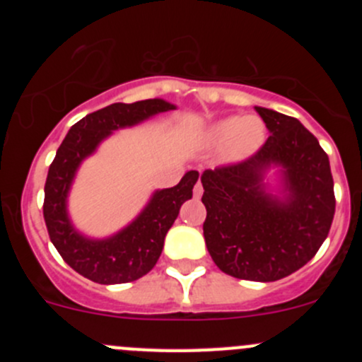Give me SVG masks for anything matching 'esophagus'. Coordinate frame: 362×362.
Segmentation results:
<instances>
[{
	"label": "esophagus",
	"mask_w": 362,
	"mask_h": 362,
	"mask_svg": "<svg viewBox=\"0 0 362 362\" xmlns=\"http://www.w3.org/2000/svg\"><path fill=\"white\" fill-rule=\"evenodd\" d=\"M194 198H202V194H203V185H202V182H196V185H194Z\"/></svg>",
	"instance_id": "obj_1"
}]
</instances>
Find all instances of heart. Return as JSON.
<instances>
[{"instance_id":"heart-1","label":"heart","mask_w":362,"mask_h":362,"mask_svg":"<svg viewBox=\"0 0 362 362\" xmlns=\"http://www.w3.org/2000/svg\"><path fill=\"white\" fill-rule=\"evenodd\" d=\"M266 127L259 117H226L204 129L202 141L206 147H222L229 163L250 158L264 144Z\"/></svg>"}]
</instances>
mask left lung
<instances>
[{"mask_svg": "<svg viewBox=\"0 0 362 362\" xmlns=\"http://www.w3.org/2000/svg\"><path fill=\"white\" fill-rule=\"evenodd\" d=\"M269 131L243 163L202 173L204 242L218 269L235 279L275 282L305 266L327 238L334 217L329 158L298 119L255 107ZM279 167L281 187L265 173Z\"/></svg>", "mask_w": 362, "mask_h": 362, "instance_id": "1", "label": "left lung"}]
</instances>
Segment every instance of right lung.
Masks as SVG:
<instances>
[{
	"label": "right lung",
	"mask_w": 362,
	"mask_h": 362,
	"mask_svg": "<svg viewBox=\"0 0 362 362\" xmlns=\"http://www.w3.org/2000/svg\"><path fill=\"white\" fill-rule=\"evenodd\" d=\"M173 103L144 100L113 103L89 113L73 124L57 148L45 182L43 218L50 242L76 273L96 284H126L147 275L158 262L168 229L178 217L180 206L192 198L199 173L191 170L175 187L160 189L151 196L133 222L107 238H89L73 226L68 215V196L83 159L93 156L103 140L117 129L136 126L158 113L175 110Z\"/></svg>",
	"instance_id": "right-lung-1"
}]
</instances>
